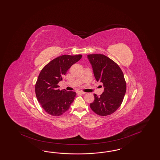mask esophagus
I'll use <instances>...</instances> for the list:
<instances>
[{"instance_id":"esophagus-1","label":"esophagus","mask_w":160,"mask_h":160,"mask_svg":"<svg viewBox=\"0 0 160 160\" xmlns=\"http://www.w3.org/2000/svg\"><path fill=\"white\" fill-rule=\"evenodd\" d=\"M77 94H84L86 93L85 92H82V91H78L77 92Z\"/></svg>"}]
</instances>
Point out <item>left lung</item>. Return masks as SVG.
I'll return each mask as SVG.
<instances>
[{"label":"left lung","mask_w":160,"mask_h":160,"mask_svg":"<svg viewBox=\"0 0 160 160\" xmlns=\"http://www.w3.org/2000/svg\"><path fill=\"white\" fill-rule=\"evenodd\" d=\"M94 76L103 84L104 92L99 97L94 94V100L90 106L94 113L107 116L115 112L121 106L127 90L123 73L119 66L103 54L88 55Z\"/></svg>","instance_id":"left-lung-1"}]
</instances>
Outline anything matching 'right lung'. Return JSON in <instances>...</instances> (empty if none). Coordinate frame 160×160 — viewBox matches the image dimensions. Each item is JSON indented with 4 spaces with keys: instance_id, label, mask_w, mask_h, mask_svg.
<instances>
[{
    "instance_id": "add662e5",
    "label": "right lung",
    "mask_w": 160,
    "mask_h": 160,
    "mask_svg": "<svg viewBox=\"0 0 160 160\" xmlns=\"http://www.w3.org/2000/svg\"><path fill=\"white\" fill-rule=\"evenodd\" d=\"M82 57V55H61L51 61L40 72L35 84V94L42 108L51 115H62L75 99V92L60 90L58 83L62 81V77L72 65Z\"/></svg>"
}]
</instances>
